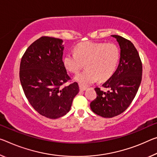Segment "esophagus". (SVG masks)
<instances>
[{"instance_id": "esophagus-1", "label": "esophagus", "mask_w": 157, "mask_h": 157, "mask_svg": "<svg viewBox=\"0 0 157 157\" xmlns=\"http://www.w3.org/2000/svg\"><path fill=\"white\" fill-rule=\"evenodd\" d=\"M86 89V87H85V86L79 85V90L80 91H85Z\"/></svg>"}]
</instances>
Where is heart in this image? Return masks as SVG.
<instances>
[{"label": "heart", "instance_id": "b5f03b06", "mask_svg": "<svg viewBox=\"0 0 157 157\" xmlns=\"http://www.w3.org/2000/svg\"><path fill=\"white\" fill-rule=\"evenodd\" d=\"M119 59L120 51L116 44L87 41L78 44L75 53H67L63 58V65L67 71L78 73L84 63L86 70L77 75L75 79L82 86H88L98 78L100 81L110 78Z\"/></svg>", "mask_w": 157, "mask_h": 157}]
</instances>
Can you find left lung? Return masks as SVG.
<instances>
[{
	"instance_id": "8db88e82",
	"label": "left lung",
	"mask_w": 157,
	"mask_h": 157,
	"mask_svg": "<svg viewBox=\"0 0 157 157\" xmlns=\"http://www.w3.org/2000/svg\"><path fill=\"white\" fill-rule=\"evenodd\" d=\"M120 46V60L116 71L102 86L96 87L97 96L91 102V110L99 116L111 118L125 111L135 98L140 86L143 65L135 46L123 37L113 35Z\"/></svg>"
}]
</instances>
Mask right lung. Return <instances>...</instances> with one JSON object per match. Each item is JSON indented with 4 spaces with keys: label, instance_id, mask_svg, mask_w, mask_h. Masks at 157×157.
Instances as JSON below:
<instances>
[{
    "label": "right lung",
    "instance_id": "obj_1",
    "mask_svg": "<svg viewBox=\"0 0 157 157\" xmlns=\"http://www.w3.org/2000/svg\"><path fill=\"white\" fill-rule=\"evenodd\" d=\"M61 39L42 36L21 57L19 79L25 96L36 112L45 117L65 115L79 92L63 65ZM71 82L68 86L65 84Z\"/></svg>",
    "mask_w": 157,
    "mask_h": 157
}]
</instances>
